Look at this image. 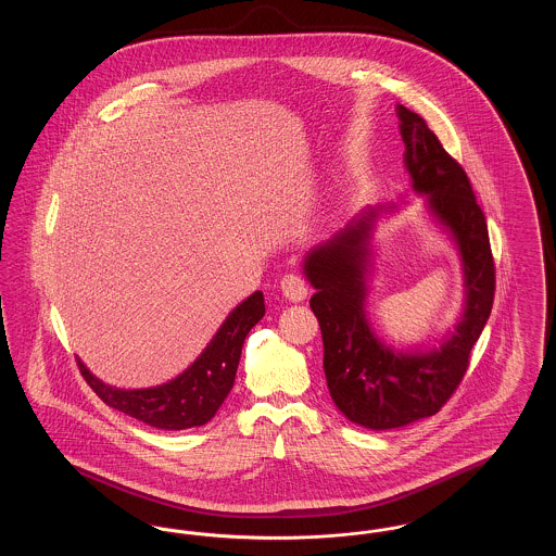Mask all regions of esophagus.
<instances>
[{"mask_svg":"<svg viewBox=\"0 0 556 556\" xmlns=\"http://www.w3.org/2000/svg\"><path fill=\"white\" fill-rule=\"evenodd\" d=\"M281 291H283V295H286L288 300H291V302H302V300L308 295V286H306V281H304L302 275L288 273V275H283V279H281Z\"/></svg>","mask_w":556,"mask_h":556,"instance_id":"34e87169","label":"esophagus"}]
</instances>
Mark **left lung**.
Wrapping results in <instances>:
<instances>
[{
  "label": "left lung",
  "mask_w": 556,
  "mask_h": 556,
  "mask_svg": "<svg viewBox=\"0 0 556 556\" xmlns=\"http://www.w3.org/2000/svg\"><path fill=\"white\" fill-rule=\"evenodd\" d=\"M404 162L413 187L427 193L433 214L458 243L467 306L454 336L440 350L402 354L381 344L365 317V273L370 223L363 212L304 263L317 293L311 298L323 336V369L336 406L352 424L394 429L435 415L469 369L471 348L492 313L496 266L488 225L465 168L450 156L417 112L397 106Z\"/></svg>",
  "instance_id": "left-lung-1"
}]
</instances>
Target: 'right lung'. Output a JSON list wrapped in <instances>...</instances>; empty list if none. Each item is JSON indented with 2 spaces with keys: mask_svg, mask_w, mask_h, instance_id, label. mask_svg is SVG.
<instances>
[{
  "mask_svg": "<svg viewBox=\"0 0 556 556\" xmlns=\"http://www.w3.org/2000/svg\"><path fill=\"white\" fill-rule=\"evenodd\" d=\"M265 317L263 291H254L220 325L208 348L177 379L148 390H116L96 379L77 361L89 388L108 406L159 429H187L208 424L233 388L241 345L250 329Z\"/></svg>",
  "mask_w": 556,
  "mask_h": 556,
  "instance_id": "1",
  "label": "right lung"
}]
</instances>
